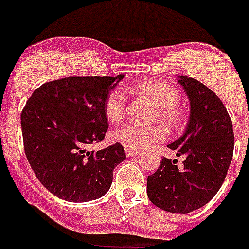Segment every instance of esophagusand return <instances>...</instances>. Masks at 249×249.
<instances>
[{"label":"esophagus","mask_w":249,"mask_h":249,"mask_svg":"<svg viewBox=\"0 0 249 249\" xmlns=\"http://www.w3.org/2000/svg\"><path fill=\"white\" fill-rule=\"evenodd\" d=\"M124 152H126L127 157H133V156H137V154L140 153V150L131 149V148H124Z\"/></svg>","instance_id":"1"}]
</instances>
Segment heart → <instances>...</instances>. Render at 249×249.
I'll list each match as a JSON object with an SVG mask.
<instances>
[{
  "label": "heart",
  "mask_w": 249,
  "mask_h": 249,
  "mask_svg": "<svg viewBox=\"0 0 249 249\" xmlns=\"http://www.w3.org/2000/svg\"><path fill=\"white\" fill-rule=\"evenodd\" d=\"M136 92L144 95L156 106V117L159 118L172 131H177L184 123V113L178 105L180 101L179 91L170 84L158 80L142 81L133 86ZM126 95L121 90H112L105 101V115L111 123L122 122L126 115ZM165 137V131L160 126H142L128 123L113 132V140L123 147L142 149L152 143L160 142Z\"/></svg>",
  "instance_id": "1"
}]
</instances>
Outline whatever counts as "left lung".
Here are the masks:
<instances>
[{
    "mask_svg": "<svg viewBox=\"0 0 249 249\" xmlns=\"http://www.w3.org/2000/svg\"><path fill=\"white\" fill-rule=\"evenodd\" d=\"M190 101L185 133L168 148L184 156L179 169L177 159L161 158L160 165L147 179L152 204L164 211L189 213L206 205L220 190L233 156L232 121L213 91L188 76L179 77Z\"/></svg>",
    "mask_w": 249,
    "mask_h": 249,
    "instance_id": "obj_1",
    "label": "left lung"
}]
</instances>
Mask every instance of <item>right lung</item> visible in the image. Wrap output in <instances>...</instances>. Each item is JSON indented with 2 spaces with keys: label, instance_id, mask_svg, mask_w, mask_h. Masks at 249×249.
Listing matches in <instances>:
<instances>
[{
  "label": "right lung",
  "instance_id": "add662e5",
  "mask_svg": "<svg viewBox=\"0 0 249 249\" xmlns=\"http://www.w3.org/2000/svg\"><path fill=\"white\" fill-rule=\"evenodd\" d=\"M123 75L70 76L43 84L20 113L24 153L45 189L71 202L108 191L113 169L126 159L120 143L88 150L105 138V101Z\"/></svg>",
  "mask_w": 249,
  "mask_h": 249
}]
</instances>
